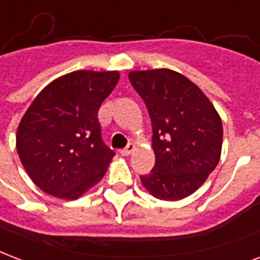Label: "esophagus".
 <instances>
[{
    "label": "esophagus",
    "instance_id": "esophagus-1",
    "mask_svg": "<svg viewBox=\"0 0 260 260\" xmlns=\"http://www.w3.org/2000/svg\"><path fill=\"white\" fill-rule=\"evenodd\" d=\"M134 150H135V145H134V143H129V145L126 146L125 149L121 150L120 153H121V155H124V157H128V155H129L131 153L134 151Z\"/></svg>",
    "mask_w": 260,
    "mask_h": 260
}]
</instances>
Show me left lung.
Wrapping results in <instances>:
<instances>
[{"instance_id":"1","label":"left lung","mask_w":260,"mask_h":260,"mask_svg":"<svg viewBox=\"0 0 260 260\" xmlns=\"http://www.w3.org/2000/svg\"><path fill=\"white\" fill-rule=\"evenodd\" d=\"M153 126L154 168L140 176L155 199L178 201L207 180L220 158L222 120L204 92L169 69L131 71Z\"/></svg>"}]
</instances>
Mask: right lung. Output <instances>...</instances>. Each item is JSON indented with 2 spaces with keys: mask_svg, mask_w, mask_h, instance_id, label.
<instances>
[{
  "mask_svg": "<svg viewBox=\"0 0 260 260\" xmlns=\"http://www.w3.org/2000/svg\"><path fill=\"white\" fill-rule=\"evenodd\" d=\"M118 80V71H73L32 101L17 126L16 149L42 191L76 200L105 176L115 153L102 140L98 111Z\"/></svg>",
  "mask_w": 260,
  "mask_h": 260,
  "instance_id": "add662e5",
  "label": "right lung"
}]
</instances>
